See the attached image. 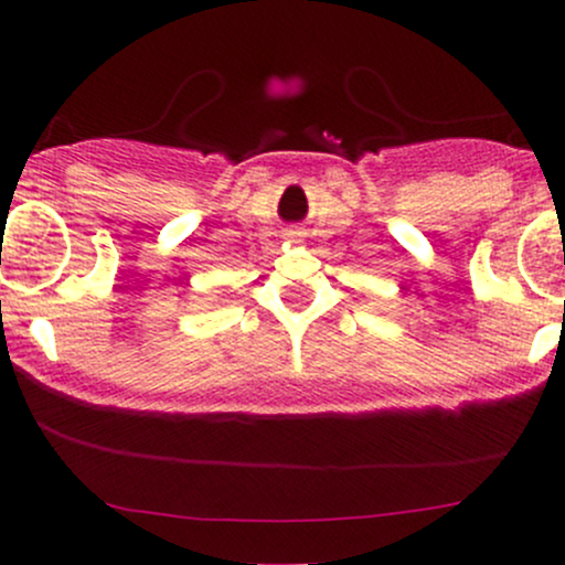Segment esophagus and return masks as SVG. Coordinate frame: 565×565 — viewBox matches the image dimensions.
<instances>
[{
	"label": "esophagus",
	"instance_id": "esophagus-1",
	"mask_svg": "<svg viewBox=\"0 0 565 565\" xmlns=\"http://www.w3.org/2000/svg\"><path fill=\"white\" fill-rule=\"evenodd\" d=\"M284 236H287L289 242H302L305 231L302 228H287V233H284Z\"/></svg>",
	"mask_w": 565,
	"mask_h": 565
}]
</instances>
